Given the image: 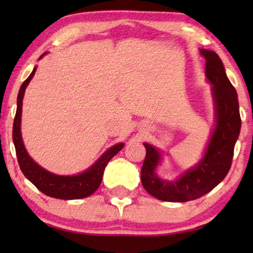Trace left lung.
Returning a JSON list of instances; mask_svg holds the SVG:
<instances>
[{
  "mask_svg": "<svg viewBox=\"0 0 253 253\" xmlns=\"http://www.w3.org/2000/svg\"><path fill=\"white\" fill-rule=\"evenodd\" d=\"M199 50L206 60V79L212 85L215 126L198 164L172 181L157 174L162 152L144 143L146 158L141 168V183L150 195L164 202H189L215 188L229 171L235 144L240 136L241 116L236 89L228 79L219 55L210 49Z\"/></svg>",
  "mask_w": 253,
  "mask_h": 253,
  "instance_id": "left-lung-1",
  "label": "left lung"
}]
</instances>
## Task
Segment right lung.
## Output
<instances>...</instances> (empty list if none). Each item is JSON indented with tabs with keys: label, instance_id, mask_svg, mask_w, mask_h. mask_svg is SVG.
<instances>
[{
	"label": "right lung",
	"instance_id": "right-lung-1",
	"mask_svg": "<svg viewBox=\"0 0 253 253\" xmlns=\"http://www.w3.org/2000/svg\"><path fill=\"white\" fill-rule=\"evenodd\" d=\"M47 53L41 55L39 60L42 58ZM36 70L37 67L33 69L29 78L20 86L18 96H17V112L15 121H13L12 140L13 144H15L20 170L23 171V174L25 175V177L31 183H33L46 196L64 200L86 198V197L94 193L96 189L101 184L103 171H105L107 164H108L114 155H116L122 150L124 144L119 143L109 147L91 167L86 169L85 171L79 172L77 175H57L46 170V169L38 165L27 153L22 138V131H20L24 94H25L27 85L30 84L31 79L33 78L34 74H36Z\"/></svg>",
	"mask_w": 253,
	"mask_h": 253
}]
</instances>
